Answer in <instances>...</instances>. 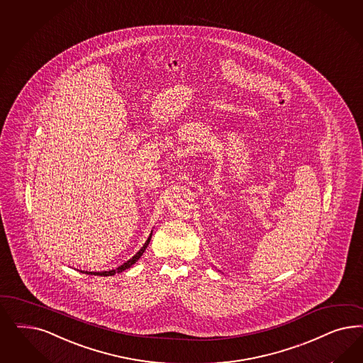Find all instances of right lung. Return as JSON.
<instances>
[{
  "label": "right lung",
  "instance_id": "obj_1",
  "mask_svg": "<svg viewBox=\"0 0 363 363\" xmlns=\"http://www.w3.org/2000/svg\"><path fill=\"white\" fill-rule=\"evenodd\" d=\"M151 238H152V233L150 235V238H148V240L145 242V245L141 247L140 251L135 255V257H132V259H129L128 262H125L124 264H121L120 267H117L116 269H109V271H103V272H88V271H85V274H89V275H100V277H111V275H115L116 272H123L124 269H129L132 264H135L139 259H140L141 255L144 254V251H145V248L148 247L150 245V242H151ZM84 272V271H82Z\"/></svg>",
  "mask_w": 363,
  "mask_h": 363
}]
</instances>
